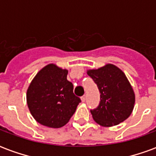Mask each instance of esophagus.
<instances>
[{
	"mask_svg": "<svg viewBox=\"0 0 156 156\" xmlns=\"http://www.w3.org/2000/svg\"><path fill=\"white\" fill-rule=\"evenodd\" d=\"M81 100H82V102H83V103H84L85 100H86V96H85V95H83V96L82 97Z\"/></svg>",
	"mask_w": 156,
	"mask_h": 156,
	"instance_id": "obj_1",
	"label": "esophagus"
}]
</instances>
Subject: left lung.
I'll use <instances>...</instances> for the list:
<instances>
[{"label":"left lung","mask_w":156,"mask_h":156,"mask_svg":"<svg viewBox=\"0 0 156 156\" xmlns=\"http://www.w3.org/2000/svg\"><path fill=\"white\" fill-rule=\"evenodd\" d=\"M87 73L98 85L100 103L91 110L94 121L103 127H112L124 122L133 111L135 94L126 75L120 68L107 63Z\"/></svg>","instance_id":"obj_1"}]
</instances>
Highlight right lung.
I'll list each match as a JSON object with an SVG mask.
<instances>
[{
  "label": "right lung",
  "mask_w": 156,
  "mask_h": 156,
  "mask_svg": "<svg viewBox=\"0 0 156 156\" xmlns=\"http://www.w3.org/2000/svg\"><path fill=\"white\" fill-rule=\"evenodd\" d=\"M68 73V69L49 63L30 83L27 104L32 117L41 125L54 129L64 126L81 102L73 94Z\"/></svg>",
  "instance_id": "add662e5"
}]
</instances>
